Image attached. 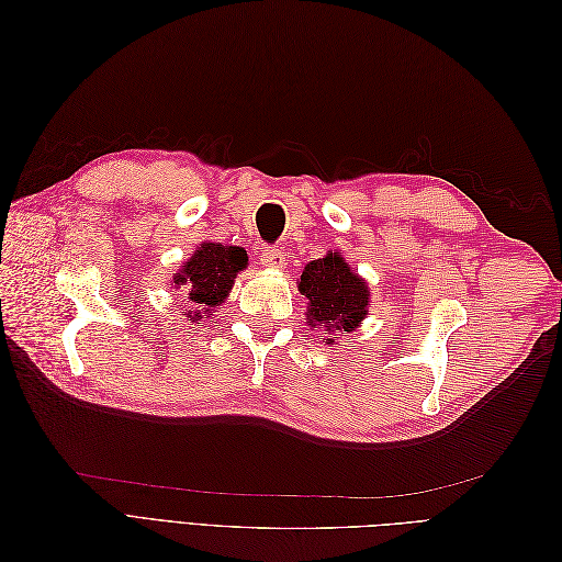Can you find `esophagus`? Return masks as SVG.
Returning a JSON list of instances; mask_svg holds the SVG:
<instances>
[{
    "label": "esophagus",
    "instance_id": "obj_1",
    "mask_svg": "<svg viewBox=\"0 0 562 562\" xmlns=\"http://www.w3.org/2000/svg\"><path fill=\"white\" fill-rule=\"evenodd\" d=\"M260 262H262V267L279 269V267L285 265V258H283V252L279 248H265L260 252Z\"/></svg>",
    "mask_w": 562,
    "mask_h": 562
}]
</instances>
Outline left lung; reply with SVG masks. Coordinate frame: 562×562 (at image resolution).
<instances>
[{"label": "left lung", "instance_id": "left-lung-1", "mask_svg": "<svg viewBox=\"0 0 562 562\" xmlns=\"http://www.w3.org/2000/svg\"><path fill=\"white\" fill-rule=\"evenodd\" d=\"M297 288L310 300L307 323L312 328L351 333L368 314V283L333 250L304 267ZM330 342L333 339H328Z\"/></svg>", "mask_w": 562, "mask_h": 562}]
</instances>
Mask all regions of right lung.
I'll list each match as a JSON object with an SVG mask.
<instances>
[{
    "instance_id": "1",
    "label": "right lung",
    "mask_w": 562,
    "mask_h": 562,
    "mask_svg": "<svg viewBox=\"0 0 562 562\" xmlns=\"http://www.w3.org/2000/svg\"><path fill=\"white\" fill-rule=\"evenodd\" d=\"M248 265V252L239 246L223 244H201L190 260L173 277V283L184 285L190 302L194 304V314L187 318L199 321L201 314H211L225 302L232 291V283L239 271Z\"/></svg>"
}]
</instances>
